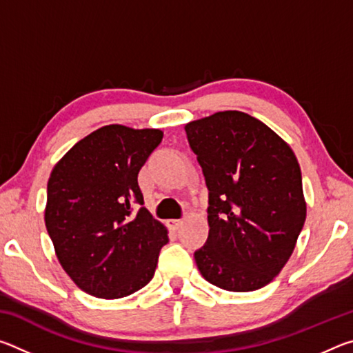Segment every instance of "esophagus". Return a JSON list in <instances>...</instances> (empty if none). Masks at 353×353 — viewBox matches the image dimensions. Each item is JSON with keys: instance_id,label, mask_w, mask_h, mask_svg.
Wrapping results in <instances>:
<instances>
[{"instance_id": "34e87169", "label": "esophagus", "mask_w": 353, "mask_h": 353, "mask_svg": "<svg viewBox=\"0 0 353 353\" xmlns=\"http://www.w3.org/2000/svg\"><path fill=\"white\" fill-rule=\"evenodd\" d=\"M168 225H170L171 230H177L179 227L182 225V221L181 219H170L168 221Z\"/></svg>"}]
</instances>
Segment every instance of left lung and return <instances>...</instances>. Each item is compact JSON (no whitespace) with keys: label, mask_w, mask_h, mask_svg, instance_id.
<instances>
[{"label":"left lung","mask_w":353,"mask_h":353,"mask_svg":"<svg viewBox=\"0 0 353 353\" xmlns=\"http://www.w3.org/2000/svg\"><path fill=\"white\" fill-rule=\"evenodd\" d=\"M185 132L210 191L208 240L194 252L201 276L225 291L263 288L290 260L307 218L296 154L238 110L194 119Z\"/></svg>","instance_id":"left-lung-1"}]
</instances>
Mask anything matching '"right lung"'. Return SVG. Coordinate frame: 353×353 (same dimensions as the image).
<instances>
[{
  "mask_svg": "<svg viewBox=\"0 0 353 353\" xmlns=\"http://www.w3.org/2000/svg\"><path fill=\"white\" fill-rule=\"evenodd\" d=\"M160 129L109 124L79 140L48 179L45 225L77 288L119 299L151 282L168 229L143 205L139 172Z\"/></svg>",
  "mask_w": 353,
  "mask_h": 353,
  "instance_id": "obj_1",
  "label": "right lung"
}]
</instances>
